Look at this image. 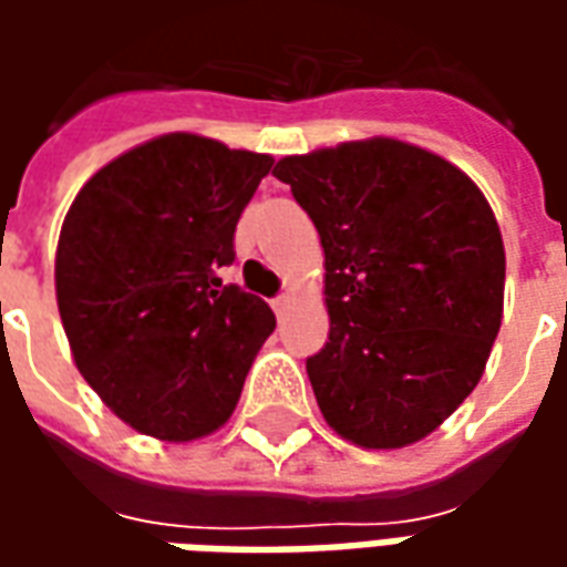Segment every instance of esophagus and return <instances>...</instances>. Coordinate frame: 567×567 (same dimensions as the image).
<instances>
[{"instance_id": "obj_1", "label": "esophagus", "mask_w": 567, "mask_h": 567, "mask_svg": "<svg viewBox=\"0 0 567 567\" xmlns=\"http://www.w3.org/2000/svg\"><path fill=\"white\" fill-rule=\"evenodd\" d=\"M288 303H291V295H288V291H285V295H279V297H272V309H276L279 316H282L285 309H288Z\"/></svg>"}]
</instances>
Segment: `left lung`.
Instances as JSON below:
<instances>
[{"instance_id":"8db88e82","label":"left lung","mask_w":567,"mask_h":567,"mask_svg":"<svg viewBox=\"0 0 567 567\" xmlns=\"http://www.w3.org/2000/svg\"><path fill=\"white\" fill-rule=\"evenodd\" d=\"M291 185L324 248L331 333L307 358L321 416L364 450H401L452 416L486 370L504 243L467 175L398 140L295 154Z\"/></svg>"}]
</instances>
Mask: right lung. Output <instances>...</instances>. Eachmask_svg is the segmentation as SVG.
Segmentation results:
<instances>
[{"instance_id":"add662e5","label":"right lung","mask_w":567,"mask_h":567,"mask_svg":"<svg viewBox=\"0 0 567 567\" xmlns=\"http://www.w3.org/2000/svg\"><path fill=\"white\" fill-rule=\"evenodd\" d=\"M270 169V154L169 133L103 166L69 206L54 279L72 358L148 437L221 427L276 328L260 297L218 279Z\"/></svg>"}]
</instances>
